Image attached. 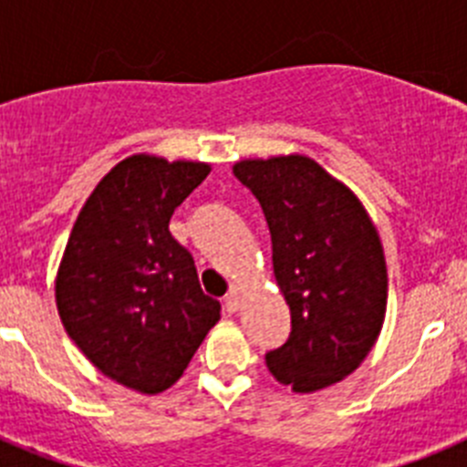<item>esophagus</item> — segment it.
Listing matches in <instances>:
<instances>
[{
  "label": "esophagus",
  "mask_w": 467,
  "mask_h": 467,
  "mask_svg": "<svg viewBox=\"0 0 467 467\" xmlns=\"http://www.w3.org/2000/svg\"><path fill=\"white\" fill-rule=\"evenodd\" d=\"M224 306H226V311H229V313H236L238 308H241V292H238L236 287H234V290H231L229 295H226Z\"/></svg>",
  "instance_id": "34e87169"
}]
</instances>
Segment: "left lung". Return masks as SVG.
<instances>
[{"mask_svg":"<svg viewBox=\"0 0 467 467\" xmlns=\"http://www.w3.org/2000/svg\"><path fill=\"white\" fill-rule=\"evenodd\" d=\"M234 175L262 205L275 283L290 306V339L266 353L269 372L295 393L344 381L369 356L386 317V257L372 217L304 154L236 161Z\"/></svg>","mask_w":467,"mask_h":467,"instance_id":"obj_1","label":"left lung"}]
</instances>
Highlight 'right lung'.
<instances>
[{
    "label": "right lung",
    "mask_w": 467,
    "mask_h": 467,
    "mask_svg": "<svg viewBox=\"0 0 467 467\" xmlns=\"http://www.w3.org/2000/svg\"><path fill=\"white\" fill-rule=\"evenodd\" d=\"M210 163L133 154L86 198L56 275L65 332L105 377L144 395L182 377L220 301L198 283L171 217Z\"/></svg>",
    "instance_id": "right-lung-1"
}]
</instances>
